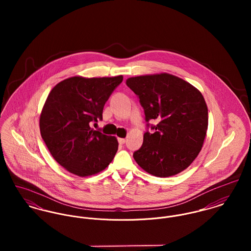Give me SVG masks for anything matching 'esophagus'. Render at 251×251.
I'll list each match as a JSON object with an SVG mask.
<instances>
[{"mask_svg":"<svg viewBox=\"0 0 251 251\" xmlns=\"http://www.w3.org/2000/svg\"><path fill=\"white\" fill-rule=\"evenodd\" d=\"M118 141H119V144H121V145L126 143V139L125 138H119Z\"/></svg>","mask_w":251,"mask_h":251,"instance_id":"esophagus-1","label":"esophagus"}]
</instances>
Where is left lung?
Instances as JSON below:
<instances>
[{
  "instance_id": "left-lung-1",
  "label": "left lung",
  "mask_w": 251,
  "mask_h": 251,
  "mask_svg": "<svg viewBox=\"0 0 251 251\" xmlns=\"http://www.w3.org/2000/svg\"><path fill=\"white\" fill-rule=\"evenodd\" d=\"M138 96L153 133L144 134L133 153L137 164L155 177L174 176L199 154L208 129V107L201 92L178 76L163 72L126 79ZM149 126V125H148Z\"/></svg>"
}]
</instances>
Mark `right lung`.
<instances>
[{
    "label": "right lung",
    "mask_w": 251,
    "mask_h": 251,
    "mask_svg": "<svg viewBox=\"0 0 251 251\" xmlns=\"http://www.w3.org/2000/svg\"><path fill=\"white\" fill-rule=\"evenodd\" d=\"M123 78L73 76L49 93L39 117L40 134L54 159L70 173L96 175L113 160L117 138L90 125L102 119L104 104Z\"/></svg>",
    "instance_id": "1"
}]
</instances>
